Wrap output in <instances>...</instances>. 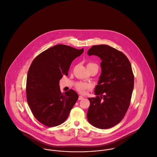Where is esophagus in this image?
<instances>
[{
	"mask_svg": "<svg viewBox=\"0 0 157 157\" xmlns=\"http://www.w3.org/2000/svg\"><path fill=\"white\" fill-rule=\"evenodd\" d=\"M83 98H84V97H83L82 96H79V98H78V99H79V100H81V99H82Z\"/></svg>",
	"mask_w": 157,
	"mask_h": 157,
	"instance_id": "34e87169",
	"label": "esophagus"
}]
</instances>
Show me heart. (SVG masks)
Returning a JSON list of instances; mask_svg holds the SVG:
<instances>
[{"mask_svg": "<svg viewBox=\"0 0 157 157\" xmlns=\"http://www.w3.org/2000/svg\"><path fill=\"white\" fill-rule=\"evenodd\" d=\"M91 66H96V67L98 68V65L94 63H88L87 65V67H91ZM91 87L92 86L90 84L87 83V82H78V83L76 84V86H75V87H76V90L81 94H84L86 90H88V89H90L91 88Z\"/></svg>", "mask_w": 157, "mask_h": 157, "instance_id": "heart-1", "label": "heart"}]
</instances>
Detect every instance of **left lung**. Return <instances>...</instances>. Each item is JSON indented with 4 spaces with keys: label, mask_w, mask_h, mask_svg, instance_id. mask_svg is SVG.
<instances>
[{
    "label": "left lung",
    "mask_w": 157,
    "mask_h": 157,
    "mask_svg": "<svg viewBox=\"0 0 157 157\" xmlns=\"http://www.w3.org/2000/svg\"><path fill=\"white\" fill-rule=\"evenodd\" d=\"M87 53L102 60L96 96L88 98L87 119L95 127L109 128L121 121L130 105L134 86L132 66L124 53L107 45H94Z\"/></svg>",
    "instance_id": "obj_1"
}]
</instances>
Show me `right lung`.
I'll return each mask as SVG.
<instances>
[{"label": "right lung", "instance_id": "obj_1", "mask_svg": "<svg viewBox=\"0 0 157 157\" xmlns=\"http://www.w3.org/2000/svg\"><path fill=\"white\" fill-rule=\"evenodd\" d=\"M68 45L59 44L40 53L33 61L27 78V100L36 119L47 127H55L67 118L78 94L69 90L61 93L59 81L68 75L73 61L82 54Z\"/></svg>", "mask_w": 157, "mask_h": 157}]
</instances>
